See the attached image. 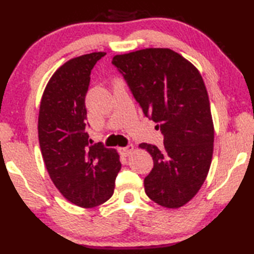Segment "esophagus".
<instances>
[{
	"label": "esophagus",
	"instance_id": "esophagus-1",
	"mask_svg": "<svg viewBox=\"0 0 254 254\" xmlns=\"http://www.w3.org/2000/svg\"><path fill=\"white\" fill-rule=\"evenodd\" d=\"M133 151V145L130 143L127 144V147H123V148H120V152H121L122 156L124 157H127L130 156V153Z\"/></svg>",
	"mask_w": 254,
	"mask_h": 254
}]
</instances>
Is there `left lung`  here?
I'll return each mask as SVG.
<instances>
[{
  "mask_svg": "<svg viewBox=\"0 0 254 254\" xmlns=\"http://www.w3.org/2000/svg\"><path fill=\"white\" fill-rule=\"evenodd\" d=\"M112 64L163 134L162 149L139 145L153 159L151 173L144 178L145 194L163 207H182L198 192L213 157L214 126L201 75L168 48L117 55Z\"/></svg>",
  "mask_w": 254,
  "mask_h": 254,
  "instance_id": "1",
  "label": "left lung"
}]
</instances>
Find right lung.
I'll list each match as a JSON object with an SVG mask.
<instances>
[{"label":"right lung","instance_id":"1","mask_svg":"<svg viewBox=\"0 0 254 254\" xmlns=\"http://www.w3.org/2000/svg\"><path fill=\"white\" fill-rule=\"evenodd\" d=\"M105 53L72 58L51 76L41 98L38 135L51 180L62 195L79 207L105 203L121 170L115 149L89 145L85 97L91 71Z\"/></svg>","mask_w":254,"mask_h":254}]
</instances>
